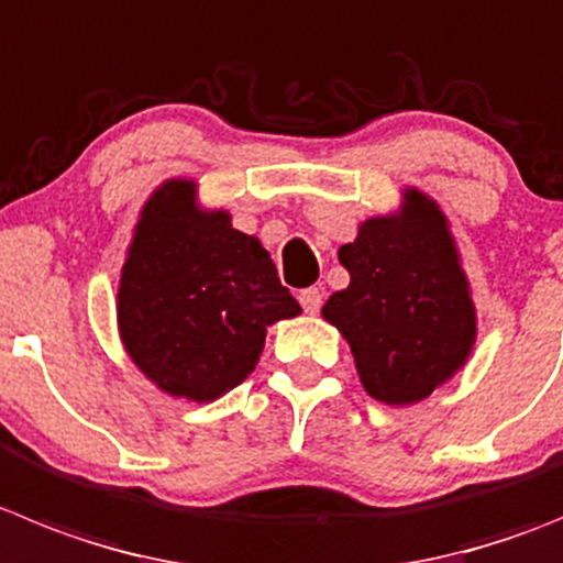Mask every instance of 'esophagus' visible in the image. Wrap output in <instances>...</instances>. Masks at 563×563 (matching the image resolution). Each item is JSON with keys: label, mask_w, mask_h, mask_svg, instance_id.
<instances>
[{"label": "esophagus", "mask_w": 563, "mask_h": 563, "mask_svg": "<svg viewBox=\"0 0 563 563\" xmlns=\"http://www.w3.org/2000/svg\"><path fill=\"white\" fill-rule=\"evenodd\" d=\"M298 301H301L303 312L316 316L318 309H321V303H323V290H321V287H307V290L298 292Z\"/></svg>", "instance_id": "obj_1"}]
</instances>
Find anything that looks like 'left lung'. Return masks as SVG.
<instances>
[{
  "label": "left lung",
  "mask_w": 563,
  "mask_h": 563,
  "mask_svg": "<svg viewBox=\"0 0 563 563\" xmlns=\"http://www.w3.org/2000/svg\"><path fill=\"white\" fill-rule=\"evenodd\" d=\"M352 282L321 316L349 340L360 383L385 405L427 399L472 354L477 316L443 211L419 189L338 251Z\"/></svg>",
  "instance_id": "1"
}]
</instances>
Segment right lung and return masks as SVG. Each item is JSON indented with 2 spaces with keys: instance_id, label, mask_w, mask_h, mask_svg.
Here are the masks:
<instances>
[{
  "instance_id": "obj_1",
  "label": "right lung",
  "mask_w": 563,
  "mask_h": 563,
  "mask_svg": "<svg viewBox=\"0 0 563 563\" xmlns=\"http://www.w3.org/2000/svg\"><path fill=\"white\" fill-rule=\"evenodd\" d=\"M195 180L173 178L144 203L117 292L128 357L164 394L214 401L260 363L267 327L301 312L256 236L203 211Z\"/></svg>"
}]
</instances>
